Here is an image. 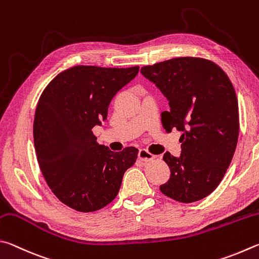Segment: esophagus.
Listing matches in <instances>:
<instances>
[{"instance_id": "esophagus-1", "label": "esophagus", "mask_w": 259, "mask_h": 259, "mask_svg": "<svg viewBox=\"0 0 259 259\" xmlns=\"http://www.w3.org/2000/svg\"><path fill=\"white\" fill-rule=\"evenodd\" d=\"M139 159L142 161H150L152 159H155V155L149 152L146 149H140L139 150Z\"/></svg>"}]
</instances>
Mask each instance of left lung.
Instances as JSON below:
<instances>
[{
    "instance_id": "8db88e82",
    "label": "left lung",
    "mask_w": 259,
    "mask_h": 259,
    "mask_svg": "<svg viewBox=\"0 0 259 259\" xmlns=\"http://www.w3.org/2000/svg\"><path fill=\"white\" fill-rule=\"evenodd\" d=\"M141 74L168 100L161 112L168 131H180V157L164 153L170 178L160 185L180 202L206 198L219 187L232 160L239 137V107L228 75L200 58H175L141 68Z\"/></svg>"
}]
</instances>
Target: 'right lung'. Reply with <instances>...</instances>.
Wrapping results in <instances>:
<instances>
[{
    "label": "right lung",
    "mask_w": 259,
    "mask_h": 259,
    "mask_svg": "<svg viewBox=\"0 0 259 259\" xmlns=\"http://www.w3.org/2000/svg\"><path fill=\"white\" fill-rule=\"evenodd\" d=\"M139 67L75 66L59 74L40 95L34 118V144L49 188L72 209L107 206L119 191L139 150L111 151L99 144L93 127L107 120L108 107Z\"/></svg>",
    "instance_id": "1"
}]
</instances>
